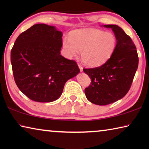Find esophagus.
Here are the masks:
<instances>
[{"mask_svg": "<svg viewBox=\"0 0 149 149\" xmlns=\"http://www.w3.org/2000/svg\"><path fill=\"white\" fill-rule=\"evenodd\" d=\"M78 66H79V68L80 70V72H82L83 71V67L80 64H78Z\"/></svg>", "mask_w": 149, "mask_h": 149, "instance_id": "1", "label": "esophagus"}]
</instances>
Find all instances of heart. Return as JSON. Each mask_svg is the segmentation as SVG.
I'll use <instances>...</instances> for the list:
<instances>
[{
	"label": "heart",
	"instance_id": "obj_1",
	"mask_svg": "<svg viewBox=\"0 0 149 149\" xmlns=\"http://www.w3.org/2000/svg\"><path fill=\"white\" fill-rule=\"evenodd\" d=\"M117 39L112 32L97 29H84L70 33L68 40L62 46L68 57L80 51L83 63L89 67H97L107 62L114 53Z\"/></svg>",
	"mask_w": 149,
	"mask_h": 149
}]
</instances>
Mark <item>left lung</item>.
<instances>
[{
  "label": "left lung",
  "instance_id": "left-lung-1",
  "mask_svg": "<svg viewBox=\"0 0 149 149\" xmlns=\"http://www.w3.org/2000/svg\"><path fill=\"white\" fill-rule=\"evenodd\" d=\"M112 28L117 45L110 59L99 67L84 68L91 80L85 89L87 99L97 105H107L120 100L127 94L137 71L139 57L132 39L116 25H104Z\"/></svg>",
  "mask_w": 149,
  "mask_h": 149
}]
</instances>
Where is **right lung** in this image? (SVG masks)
<instances>
[{
	"instance_id": "1",
	"label": "right lung",
	"mask_w": 149,
	"mask_h": 149,
	"mask_svg": "<svg viewBox=\"0 0 149 149\" xmlns=\"http://www.w3.org/2000/svg\"><path fill=\"white\" fill-rule=\"evenodd\" d=\"M62 33L47 24H35L22 33L11 50L15 82L32 100L50 102L62 95L68 80L79 72L77 63L60 54Z\"/></svg>"
}]
</instances>
